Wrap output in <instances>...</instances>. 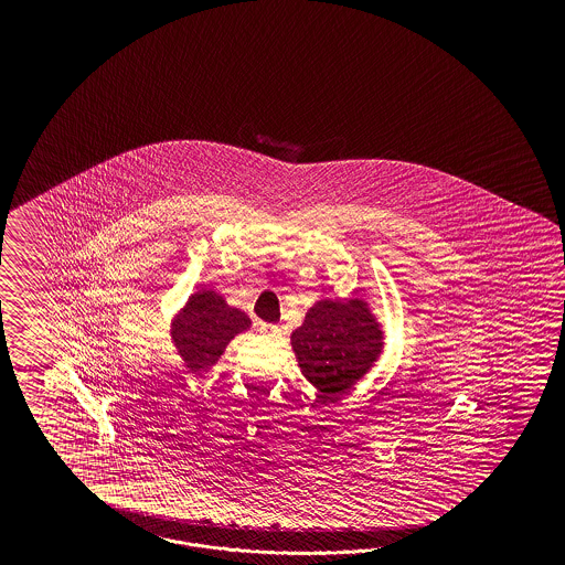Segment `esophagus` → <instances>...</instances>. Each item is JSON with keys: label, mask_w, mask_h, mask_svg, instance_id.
Returning <instances> with one entry per match:
<instances>
[{"label": "esophagus", "mask_w": 565, "mask_h": 565, "mask_svg": "<svg viewBox=\"0 0 565 565\" xmlns=\"http://www.w3.org/2000/svg\"><path fill=\"white\" fill-rule=\"evenodd\" d=\"M258 331L263 333V335H267V338H275V335H279V327L271 326V323H260V327H258Z\"/></svg>", "instance_id": "obj_1"}]
</instances>
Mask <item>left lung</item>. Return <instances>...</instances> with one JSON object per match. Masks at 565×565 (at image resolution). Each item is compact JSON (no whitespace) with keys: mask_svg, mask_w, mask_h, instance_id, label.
Instances as JSON below:
<instances>
[{"mask_svg":"<svg viewBox=\"0 0 565 565\" xmlns=\"http://www.w3.org/2000/svg\"><path fill=\"white\" fill-rule=\"evenodd\" d=\"M302 375L323 394L352 390L383 352V331L360 298L319 300L291 333Z\"/></svg>","mask_w":565,"mask_h":565,"instance_id":"left-lung-1","label":"left lung"}]
</instances>
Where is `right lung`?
Here are the masks:
<instances>
[{"label": "right lung", "mask_w": 565, "mask_h": 565, "mask_svg": "<svg viewBox=\"0 0 565 565\" xmlns=\"http://www.w3.org/2000/svg\"><path fill=\"white\" fill-rule=\"evenodd\" d=\"M250 327V319L238 308L227 307L217 291L192 294L173 323L171 342L190 371H206L222 359L225 345Z\"/></svg>", "instance_id": "obj_1"}]
</instances>
